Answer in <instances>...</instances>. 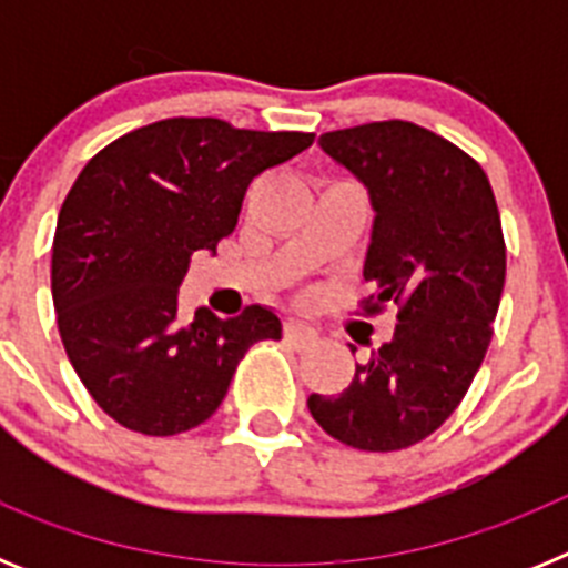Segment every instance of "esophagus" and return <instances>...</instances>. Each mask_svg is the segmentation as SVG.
I'll return each instance as SVG.
<instances>
[{
    "label": "esophagus",
    "mask_w": 568,
    "mask_h": 568,
    "mask_svg": "<svg viewBox=\"0 0 568 568\" xmlns=\"http://www.w3.org/2000/svg\"><path fill=\"white\" fill-rule=\"evenodd\" d=\"M284 338H287V344H293L295 349H307V346H313L315 341H318V333H315L313 327H307V324H301V321H287V324H284Z\"/></svg>",
    "instance_id": "obj_1"
}]
</instances>
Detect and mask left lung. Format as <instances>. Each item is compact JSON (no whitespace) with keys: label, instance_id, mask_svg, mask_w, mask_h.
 <instances>
[{"label":"left lung","instance_id":"left-lung-1","mask_svg":"<svg viewBox=\"0 0 568 568\" xmlns=\"http://www.w3.org/2000/svg\"><path fill=\"white\" fill-rule=\"evenodd\" d=\"M373 195L375 227L361 315L389 304V344L355 364L335 398L310 395L315 424L364 453L418 444L458 409L484 364L506 281V241L491 184L469 153L413 122H369L318 139ZM355 353V346H353Z\"/></svg>","mask_w":568,"mask_h":568}]
</instances>
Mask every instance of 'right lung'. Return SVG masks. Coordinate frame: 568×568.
Returning <instances> with one entry per match:
<instances>
[{"instance_id": "obj_1", "label": "right lung", "mask_w": 568, "mask_h": 568, "mask_svg": "<svg viewBox=\"0 0 568 568\" xmlns=\"http://www.w3.org/2000/svg\"><path fill=\"white\" fill-rule=\"evenodd\" d=\"M315 142L298 130H241L175 115L99 150L59 210L50 290L64 353L90 398L150 438L204 424L239 361L281 321L258 304L235 318L179 315L190 255L239 224L253 179Z\"/></svg>"}]
</instances>
